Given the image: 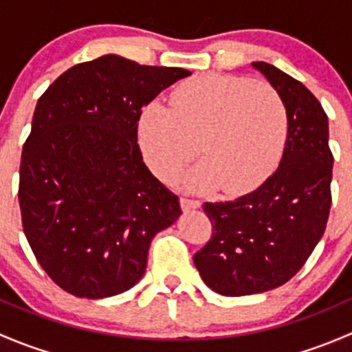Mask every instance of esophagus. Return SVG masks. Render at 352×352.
<instances>
[{"mask_svg":"<svg viewBox=\"0 0 352 352\" xmlns=\"http://www.w3.org/2000/svg\"><path fill=\"white\" fill-rule=\"evenodd\" d=\"M180 206H182L184 211H190V209H199V208H201V202L196 201V199L182 197V199H180Z\"/></svg>","mask_w":352,"mask_h":352,"instance_id":"1","label":"esophagus"}]
</instances>
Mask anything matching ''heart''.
I'll list each match as a JSON object with an SVG mask.
<instances>
[{
    "instance_id": "heart-1",
    "label": "heart",
    "mask_w": 352,
    "mask_h": 352,
    "mask_svg": "<svg viewBox=\"0 0 352 352\" xmlns=\"http://www.w3.org/2000/svg\"><path fill=\"white\" fill-rule=\"evenodd\" d=\"M287 138V109L265 83L243 76L204 74L173 90L170 105L141 110L138 141L155 175L170 179L197 146L204 160L180 177L190 190L221 186L239 196L261 186L278 166Z\"/></svg>"
}]
</instances>
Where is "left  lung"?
I'll return each mask as SVG.
<instances>
[{
	"label": "left lung",
	"instance_id": "1",
	"mask_svg": "<svg viewBox=\"0 0 352 352\" xmlns=\"http://www.w3.org/2000/svg\"><path fill=\"white\" fill-rule=\"evenodd\" d=\"M281 95L287 138L278 170L254 192L206 202L212 236L194 255L202 281L223 296H245L289 281L325 232L333 156L329 119L310 90L267 63H252Z\"/></svg>",
	"mask_w": 352,
	"mask_h": 352
}]
</instances>
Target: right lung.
I'll list each match as a JSON object with an SVG mask.
<instances>
[{
  "label": "right lung",
  "instance_id": "right-lung-1",
  "mask_svg": "<svg viewBox=\"0 0 352 352\" xmlns=\"http://www.w3.org/2000/svg\"><path fill=\"white\" fill-rule=\"evenodd\" d=\"M190 74L105 54L69 67L38 98L19 202L35 258L67 293L100 300L131 289L153 236L182 214L144 165L138 120L160 91Z\"/></svg>",
  "mask_w": 352,
  "mask_h": 352
}]
</instances>
